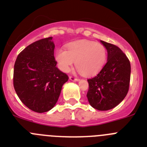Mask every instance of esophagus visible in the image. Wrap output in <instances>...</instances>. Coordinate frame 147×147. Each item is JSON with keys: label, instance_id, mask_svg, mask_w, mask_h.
Wrapping results in <instances>:
<instances>
[{"label": "esophagus", "instance_id": "34e87169", "mask_svg": "<svg viewBox=\"0 0 147 147\" xmlns=\"http://www.w3.org/2000/svg\"><path fill=\"white\" fill-rule=\"evenodd\" d=\"M69 80H72V81L76 82V81H78V79L77 78H75V77H74V76H69Z\"/></svg>", "mask_w": 147, "mask_h": 147}]
</instances>
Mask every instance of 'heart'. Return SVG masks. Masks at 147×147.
Listing matches in <instances>:
<instances>
[{
    "label": "heart",
    "instance_id": "1",
    "mask_svg": "<svg viewBox=\"0 0 147 147\" xmlns=\"http://www.w3.org/2000/svg\"><path fill=\"white\" fill-rule=\"evenodd\" d=\"M55 59L63 72H69L75 62V67L80 73L85 76H92L105 65L107 50L101 43L80 40L67 45V51L57 49Z\"/></svg>",
    "mask_w": 147,
    "mask_h": 147
}]
</instances>
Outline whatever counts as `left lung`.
Returning a JSON list of instances; mask_svg holds the SVG:
<instances>
[{
	"label": "left lung",
	"mask_w": 147,
	"mask_h": 147,
	"mask_svg": "<svg viewBox=\"0 0 147 147\" xmlns=\"http://www.w3.org/2000/svg\"><path fill=\"white\" fill-rule=\"evenodd\" d=\"M101 42L107 50V61L98 75L88 80L87 98L94 109L106 111L117 106L127 95L131 64L120 48L103 40Z\"/></svg>",
	"instance_id": "left-lung-1"
}]
</instances>
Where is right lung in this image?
<instances>
[{"instance_id": "obj_1", "label": "right lung", "mask_w": 147, "mask_h": 147, "mask_svg": "<svg viewBox=\"0 0 147 147\" xmlns=\"http://www.w3.org/2000/svg\"><path fill=\"white\" fill-rule=\"evenodd\" d=\"M52 37L32 42L18 55L13 87L22 102L38 113L51 109L69 78L57 67Z\"/></svg>"}]
</instances>
